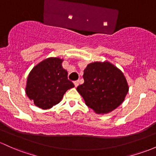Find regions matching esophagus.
Here are the masks:
<instances>
[{
  "label": "esophagus",
  "mask_w": 156,
  "mask_h": 156,
  "mask_svg": "<svg viewBox=\"0 0 156 156\" xmlns=\"http://www.w3.org/2000/svg\"><path fill=\"white\" fill-rule=\"evenodd\" d=\"M73 83H74L75 87H77L79 85V81H78V80H76V81H74V82H73Z\"/></svg>",
  "instance_id": "esophagus-1"
}]
</instances>
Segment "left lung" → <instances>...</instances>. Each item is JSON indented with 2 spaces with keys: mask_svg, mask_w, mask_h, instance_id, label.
Here are the masks:
<instances>
[{
  "mask_svg": "<svg viewBox=\"0 0 156 156\" xmlns=\"http://www.w3.org/2000/svg\"><path fill=\"white\" fill-rule=\"evenodd\" d=\"M84 83L76 90L96 113L106 114L123 103L129 87L124 75L108 62H94L84 70Z\"/></svg>",
  "mask_w": 156,
  "mask_h": 156,
  "instance_id": "obj_1",
  "label": "left lung"
}]
</instances>
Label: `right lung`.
Listing matches in <instances>:
<instances>
[{
	"mask_svg": "<svg viewBox=\"0 0 156 156\" xmlns=\"http://www.w3.org/2000/svg\"><path fill=\"white\" fill-rule=\"evenodd\" d=\"M62 59L48 58L35 66L29 73L26 87L28 98L42 109L58 104L65 93L74 85L62 66Z\"/></svg>",
	"mask_w": 156,
	"mask_h": 156,
	"instance_id": "obj_1",
	"label": "right lung"
}]
</instances>
